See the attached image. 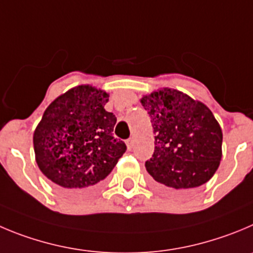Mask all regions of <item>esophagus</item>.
Returning <instances> with one entry per match:
<instances>
[{"mask_svg":"<svg viewBox=\"0 0 253 253\" xmlns=\"http://www.w3.org/2000/svg\"><path fill=\"white\" fill-rule=\"evenodd\" d=\"M126 145L128 150H132V147H133V140H132V138H128V140L126 141Z\"/></svg>","mask_w":253,"mask_h":253,"instance_id":"1","label":"esophagus"}]
</instances>
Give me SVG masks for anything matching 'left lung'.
<instances>
[{
	"label": "left lung",
	"instance_id": "8db88e82",
	"mask_svg": "<svg viewBox=\"0 0 253 253\" xmlns=\"http://www.w3.org/2000/svg\"><path fill=\"white\" fill-rule=\"evenodd\" d=\"M141 103L156 134L155 152L145 164L153 186L185 195L206 183L222 157V129L211 110L172 88L146 94Z\"/></svg>",
	"mask_w": 253,
	"mask_h": 253
}]
</instances>
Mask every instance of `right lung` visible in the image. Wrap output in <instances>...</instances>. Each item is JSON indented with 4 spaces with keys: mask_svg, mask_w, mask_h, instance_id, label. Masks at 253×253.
I'll list each match as a JSON object with an SVG mask.
<instances>
[{
    "mask_svg": "<svg viewBox=\"0 0 253 253\" xmlns=\"http://www.w3.org/2000/svg\"><path fill=\"white\" fill-rule=\"evenodd\" d=\"M108 93L89 84L68 89L44 111L34 133L42 173L71 196L102 185L127 147L113 137L117 119L105 110Z\"/></svg>",
    "mask_w": 253,
    "mask_h": 253,
    "instance_id": "right-lung-1",
    "label": "right lung"
}]
</instances>
